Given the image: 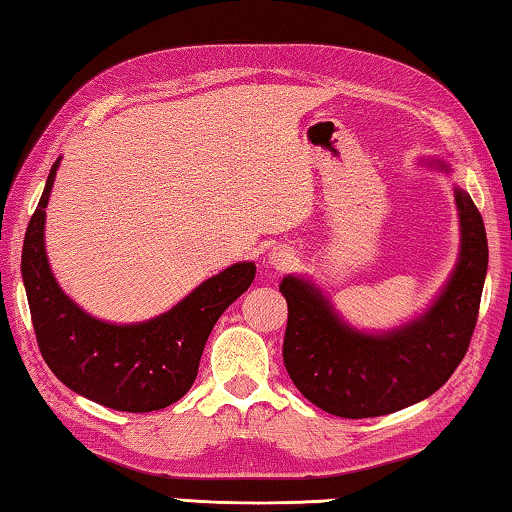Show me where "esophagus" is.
<instances>
[{"label": "esophagus", "instance_id": "1", "mask_svg": "<svg viewBox=\"0 0 512 512\" xmlns=\"http://www.w3.org/2000/svg\"><path fill=\"white\" fill-rule=\"evenodd\" d=\"M296 264V253L287 246H278L273 248L269 253V266L275 271H285L291 269V266Z\"/></svg>", "mask_w": 512, "mask_h": 512}]
</instances>
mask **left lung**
I'll return each mask as SVG.
<instances>
[{
    "label": "left lung",
    "instance_id": "8db88e82",
    "mask_svg": "<svg viewBox=\"0 0 512 512\" xmlns=\"http://www.w3.org/2000/svg\"><path fill=\"white\" fill-rule=\"evenodd\" d=\"M421 164L451 173L440 159ZM453 198L460 221L456 269L428 310L399 328L362 332L314 282L282 278L289 307L282 358L298 392L316 408L344 419L389 415L435 394L465 358L488 273V237L469 193L453 186Z\"/></svg>",
    "mask_w": 512,
    "mask_h": 512
}]
</instances>
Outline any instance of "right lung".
Masks as SVG:
<instances>
[{
  "label": "right lung",
  "instance_id": "obj_1",
  "mask_svg": "<svg viewBox=\"0 0 512 512\" xmlns=\"http://www.w3.org/2000/svg\"><path fill=\"white\" fill-rule=\"evenodd\" d=\"M31 216L22 246V280L38 348L63 385L111 410L152 412L180 401L198 376L207 337L255 280L253 262L227 266L168 312L141 323L95 319L59 287L45 253V207L56 168Z\"/></svg>",
  "mask_w": 512,
  "mask_h": 512
}]
</instances>
